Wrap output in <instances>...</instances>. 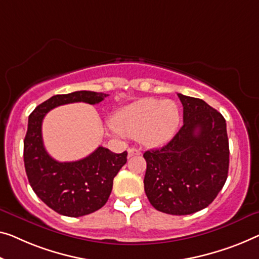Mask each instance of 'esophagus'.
Wrapping results in <instances>:
<instances>
[{"label":"esophagus","mask_w":259,"mask_h":259,"mask_svg":"<svg viewBox=\"0 0 259 259\" xmlns=\"http://www.w3.org/2000/svg\"><path fill=\"white\" fill-rule=\"evenodd\" d=\"M137 154H141V150L136 148H129L128 149V157L137 156Z\"/></svg>","instance_id":"1"}]
</instances>
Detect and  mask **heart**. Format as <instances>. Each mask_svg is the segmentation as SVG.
<instances>
[{"label": "heart", "mask_w": 259, "mask_h": 259, "mask_svg": "<svg viewBox=\"0 0 259 259\" xmlns=\"http://www.w3.org/2000/svg\"><path fill=\"white\" fill-rule=\"evenodd\" d=\"M178 106L171 100L144 99L118 111L114 118L116 129L129 136L140 135L146 145H160L167 142L178 128Z\"/></svg>", "instance_id": "obj_1"}]
</instances>
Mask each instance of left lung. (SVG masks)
Wrapping results in <instances>:
<instances>
[{
  "label": "left lung",
  "mask_w": 259,
  "mask_h": 259,
  "mask_svg": "<svg viewBox=\"0 0 259 259\" xmlns=\"http://www.w3.org/2000/svg\"><path fill=\"white\" fill-rule=\"evenodd\" d=\"M184 124L163 148L148 150L144 190L157 210L188 215L206 208L229 169L226 119L201 99L178 94Z\"/></svg>",
  "instance_id": "8db88e82"
}]
</instances>
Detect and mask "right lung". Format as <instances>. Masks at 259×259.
Here are the masks:
<instances>
[{"mask_svg":"<svg viewBox=\"0 0 259 259\" xmlns=\"http://www.w3.org/2000/svg\"><path fill=\"white\" fill-rule=\"evenodd\" d=\"M107 96L91 91L55 95L37 106L29 116L24 138L26 176L38 198L61 215L79 218L105 206L113 190V180L126 163L128 153H114L99 146L86 158L60 163L44 148L41 123L45 115L58 106L74 102L96 105Z\"/></svg>","mask_w":259,"mask_h":259,"instance_id":"1","label":"right lung"}]
</instances>
